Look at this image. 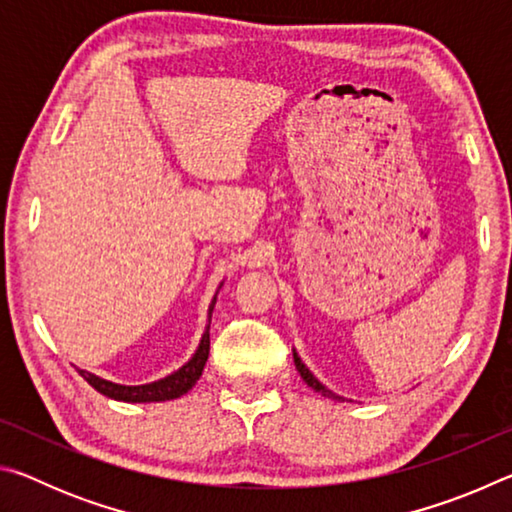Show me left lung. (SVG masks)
<instances>
[{"mask_svg": "<svg viewBox=\"0 0 512 512\" xmlns=\"http://www.w3.org/2000/svg\"><path fill=\"white\" fill-rule=\"evenodd\" d=\"M293 363H296V368H298V372H300V377L305 379V384L314 388L316 393H320L323 397H329V400H334V402H345V397L332 393V391H329L327 386L320 384V381L314 377V372H311V370L305 366V363H302V359L298 357V352H296V350H293Z\"/></svg>", "mask_w": 512, "mask_h": 512, "instance_id": "left-lung-1", "label": "left lung"}]
</instances>
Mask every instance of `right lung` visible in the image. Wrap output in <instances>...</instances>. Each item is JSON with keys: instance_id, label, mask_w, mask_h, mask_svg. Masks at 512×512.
I'll return each instance as SVG.
<instances>
[{"instance_id": "add662e5", "label": "right lung", "mask_w": 512, "mask_h": 512, "mask_svg": "<svg viewBox=\"0 0 512 512\" xmlns=\"http://www.w3.org/2000/svg\"><path fill=\"white\" fill-rule=\"evenodd\" d=\"M221 287H223V282L219 284V289H216V293H214V298L210 302V309H207V325L203 329L201 341H198L196 352L192 354V359L185 361L178 370L169 372V375L162 377V379L149 381V384H135V386L115 384V381L103 379L99 375H94V372H88V370H81L79 368L81 377L88 381V384L94 388V391H99L101 395L110 397V400L131 402V404L167 402V400H176V397L189 393L196 386V381L201 379L203 368H205V363H207V357H210V320H212L216 296H219Z\"/></svg>"}]
</instances>
